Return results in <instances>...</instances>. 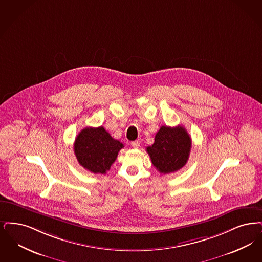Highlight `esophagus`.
<instances>
[{
    "label": "esophagus",
    "mask_w": 262,
    "mask_h": 262,
    "mask_svg": "<svg viewBox=\"0 0 262 262\" xmlns=\"http://www.w3.org/2000/svg\"><path fill=\"white\" fill-rule=\"evenodd\" d=\"M131 146L134 148H138L140 147V142L139 141H134L131 143Z\"/></svg>",
    "instance_id": "34e87169"
}]
</instances>
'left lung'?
Listing matches in <instances>:
<instances>
[{
    "instance_id": "1",
    "label": "left lung",
    "mask_w": 262,
    "mask_h": 262,
    "mask_svg": "<svg viewBox=\"0 0 262 262\" xmlns=\"http://www.w3.org/2000/svg\"><path fill=\"white\" fill-rule=\"evenodd\" d=\"M191 148V137L183 126H161L147 152L158 171L168 174L181 169L187 163Z\"/></svg>"
}]
</instances>
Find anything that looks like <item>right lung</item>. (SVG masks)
<instances>
[{"label": "right lung", "mask_w": 262, "mask_h": 262, "mask_svg": "<svg viewBox=\"0 0 262 262\" xmlns=\"http://www.w3.org/2000/svg\"><path fill=\"white\" fill-rule=\"evenodd\" d=\"M123 147V144L111 136L102 126L86 127L75 139L74 154L85 169L95 174H105Z\"/></svg>", "instance_id": "1"}]
</instances>
